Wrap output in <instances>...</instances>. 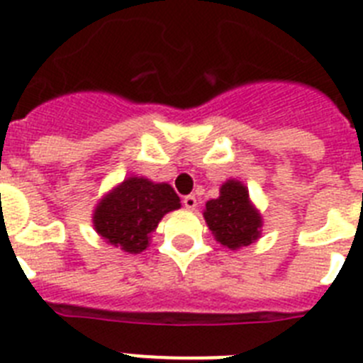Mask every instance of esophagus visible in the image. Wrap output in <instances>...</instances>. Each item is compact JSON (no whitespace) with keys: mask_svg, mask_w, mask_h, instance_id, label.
<instances>
[{"mask_svg":"<svg viewBox=\"0 0 363 363\" xmlns=\"http://www.w3.org/2000/svg\"><path fill=\"white\" fill-rule=\"evenodd\" d=\"M182 203H184L185 209L192 211V209H196V205H198V200L194 194H189V196H184V200H182Z\"/></svg>","mask_w":363,"mask_h":363,"instance_id":"34e87169","label":"esophagus"}]
</instances>
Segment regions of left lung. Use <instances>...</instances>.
Listing matches in <instances>:
<instances>
[{"mask_svg":"<svg viewBox=\"0 0 363 363\" xmlns=\"http://www.w3.org/2000/svg\"><path fill=\"white\" fill-rule=\"evenodd\" d=\"M205 221L221 245L240 249L255 242L262 218L249 203V191L236 179L221 185L220 198L207 201Z\"/></svg>","mask_w":363,"mask_h":363,"instance_id":"1","label":"left lung"}]
</instances>
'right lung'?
Listing matches in <instances>:
<instances>
[{"mask_svg": "<svg viewBox=\"0 0 363 363\" xmlns=\"http://www.w3.org/2000/svg\"><path fill=\"white\" fill-rule=\"evenodd\" d=\"M174 209H179V198L171 185L133 176L99 201L94 227L111 245L138 255L147 249L163 214Z\"/></svg>", "mask_w": 363, "mask_h": 363, "instance_id": "obj_1", "label": "right lung"}]
</instances>
